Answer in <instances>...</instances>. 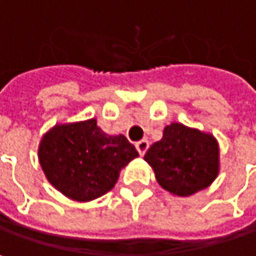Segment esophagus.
Returning <instances> with one entry per match:
<instances>
[{"instance_id": "esophagus-1", "label": "esophagus", "mask_w": 256, "mask_h": 256, "mask_svg": "<svg viewBox=\"0 0 256 256\" xmlns=\"http://www.w3.org/2000/svg\"><path fill=\"white\" fill-rule=\"evenodd\" d=\"M148 146H150V142H148L146 139H142V140L136 142V150H138V152H139L140 156H144V154L146 152Z\"/></svg>"}]
</instances>
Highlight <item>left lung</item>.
I'll return each mask as SVG.
<instances>
[{"label": "left lung", "instance_id": "1", "mask_svg": "<svg viewBox=\"0 0 256 256\" xmlns=\"http://www.w3.org/2000/svg\"><path fill=\"white\" fill-rule=\"evenodd\" d=\"M157 182L169 192L188 197L208 188L220 172V148L210 133L172 123L145 154Z\"/></svg>", "mask_w": 256, "mask_h": 256}]
</instances>
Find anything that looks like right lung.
Returning <instances> with one entry per match:
<instances>
[{"label":"right lung","mask_w":256,"mask_h":256,"mask_svg":"<svg viewBox=\"0 0 256 256\" xmlns=\"http://www.w3.org/2000/svg\"><path fill=\"white\" fill-rule=\"evenodd\" d=\"M138 156L124 134H106L94 118L56 124L38 146L46 178L64 196L77 202H90L108 192L120 170Z\"/></svg>","instance_id":"right-lung-1"}]
</instances>
